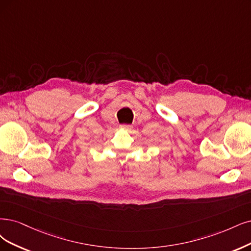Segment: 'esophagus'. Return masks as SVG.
<instances>
[{
	"label": "esophagus",
	"instance_id": "obj_1",
	"mask_svg": "<svg viewBox=\"0 0 251 251\" xmlns=\"http://www.w3.org/2000/svg\"><path fill=\"white\" fill-rule=\"evenodd\" d=\"M120 128L122 129V130H130V129L132 128L131 125H128V124H122L120 125Z\"/></svg>",
	"mask_w": 251,
	"mask_h": 251
}]
</instances>
